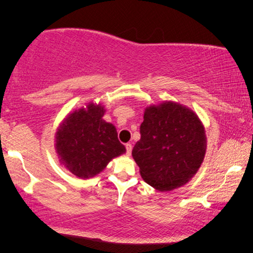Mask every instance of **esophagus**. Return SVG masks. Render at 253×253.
Listing matches in <instances>:
<instances>
[{"mask_svg": "<svg viewBox=\"0 0 253 253\" xmlns=\"http://www.w3.org/2000/svg\"><path fill=\"white\" fill-rule=\"evenodd\" d=\"M126 153H127V155H130L131 152H132V145H131V144H126Z\"/></svg>", "mask_w": 253, "mask_h": 253, "instance_id": "1", "label": "esophagus"}]
</instances>
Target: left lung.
Returning a JSON list of instances; mask_svg holds the SVG:
<instances>
[{"label": "left lung", "mask_w": 253, "mask_h": 253, "mask_svg": "<svg viewBox=\"0 0 253 253\" xmlns=\"http://www.w3.org/2000/svg\"><path fill=\"white\" fill-rule=\"evenodd\" d=\"M140 133L132 157L147 184L165 192L191 181L207 148L205 126L191 108L167 100L147 106Z\"/></svg>", "instance_id": "8db88e82"}]
</instances>
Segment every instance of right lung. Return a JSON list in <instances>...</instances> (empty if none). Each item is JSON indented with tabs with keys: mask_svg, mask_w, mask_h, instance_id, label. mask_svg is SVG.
Instances as JSON below:
<instances>
[{
	"mask_svg": "<svg viewBox=\"0 0 253 253\" xmlns=\"http://www.w3.org/2000/svg\"><path fill=\"white\" fill-rule=\"evenodd\" d=\"M102 103L86 102L64 117L55 132V152L64 169L79 178L94 177L126 152L114 124L106 122Z\"/></svg>",
	"mask_w": 253,
	"mask_h": 253,
	"instance_id": "obj_1",
	"label": "right lung"
}]
</instances>
